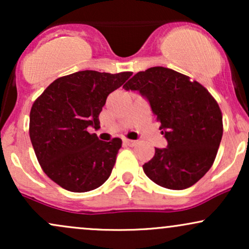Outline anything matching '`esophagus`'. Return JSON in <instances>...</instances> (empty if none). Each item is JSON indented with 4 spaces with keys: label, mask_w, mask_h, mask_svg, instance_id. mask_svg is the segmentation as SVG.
Listing matches in <instances>:
<instances>
[{
    "label": "esophagus",
    "mask_w": 249,
    "mask_h": 249,
    "mask_svg": "<svg viewBox=\"0 0 249 249\" xmlns=\"http://www.w3.org/2000/svg\"><path fill=\"white\" fill-rule=\"evenodd\" d=\"M123 142H124V145H126V146H134V145L137 144L136 141H131V139L127 138L123 139Z\"/></svg>",
    "instance_id": "obj_1"
}]
</instances>
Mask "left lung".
Masks as SVG:
<instances>
[{
    "instance_id": "8db88e82",
    "label": "left lung",
    "mask_w": 249,
    "mask_h": 249,
    "mask_svg": "<svg viewBox=\"0 0 249 249\" xmlns=\"http://www.w3.org/2000/svg\"><path fill=\"white\" fill-rule=\"evenodd\" d=\"M123 88L147 99L167 141L142 165L145 174L170 190L199 181L212 167L224 132L221 110L207 89L162 67L139 71Z\"/></svg>"
}]
</instances>
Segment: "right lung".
Instances as JSON below:
<instances>
[{"instance_id":"obj_1","label":"right lung","mask_w":249,"mask_h":249,"mask_svg":"<svg viewBox=\"0 0 249 249\" xmlns=\"http://www.w3.org/2000/svg\"><path fill=\"white\" fill-rule=\"evenodd\" d=\"M132 72L84 70L57 78L34 102L29 134L42 170L70 192L102 186L115 166L122 139L99 141L88 127H99L107 96Z\"/></svg>"}]
</instances>
